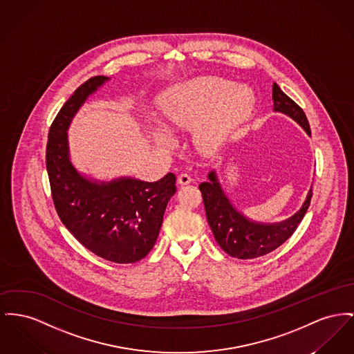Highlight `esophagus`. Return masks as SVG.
<instances>
[{"mask_svg": "<svg viewBox=\"0 0 354 354\" xmlns=\"http://www.w3.org/2000/svg\"><path fill=\"white\" fill-rule=\"evenodd\" d=\"M191 176L186 174V172H182L179 176H178V183L180 185V186H185V185H188V183H191Z\"/></svg>", "mask_w": 354, "mask_h": 354, "instance_id": "esophagus-1", "label": "esophagus"}]
</instances>
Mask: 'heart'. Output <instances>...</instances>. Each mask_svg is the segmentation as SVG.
Masks as SVG:
<instances>
[{
  "mask_svg": "<svg viewBox=\"0 0 354 354\" xmlns=\"http://www.w3.org/2000/svg\"><path fill=\"white\" fill-rule=\"evenodd\" d=\"M254 95L248 86L219 77H198L166 91L159 99L163 124L171 131L189 129L192 142L203 155L216 153L251 113ZM155 143L174 146V139L155 128Z\"/></svg>",
  "mask_w": 354,
  "mask_h": 354,
  "instance_id": "b5f03b06",
  "label": "heart"
}]
</instances>
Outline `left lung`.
<instances>
[{
	"instance_id": "left-lung-1",
	"label": "left lung",
	"mask_w": 354,
	"mask_h": 354,
	"mask_svg": "<svg viewBox=\"0 0 354 354\" xmlns=\"http://www.w3.org/2000/svg\"><path fill=\"white\" fill-rule=\"evenodd\" d=\"M274 111L286 113L310 135V125L302 108L282 92L278 84H272ZM208 225L218 245L229 255L239 259H252L266 255L286 242L310 206V188L305 203L289 219L279 223H258L243 216L230 203L215 171L208 174V182L199 185Z\"/></svg>"
}]
</instances>
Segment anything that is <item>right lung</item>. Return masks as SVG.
Segmentation results:
<instances>
[{"label": "right lung", "instance_id": "add662e5", "mask_svg": "<svg viewBox=\"0 0 354 354\" xmlns=\"http://www.w3.org/2000/svg\"><path fill=\"white\" fill-rule=\"evenodd\" d=\"M106 80L91 77L62 106L48 133L46 171L55 207L72 235L100 258L133 263L153 248L176 178L169 172L153 183L133 178L105 183L80 175L71 163L66 131L86 97Z\"/></svg>", "mask_w": 354, "mask_h": 354}]
</instances>
